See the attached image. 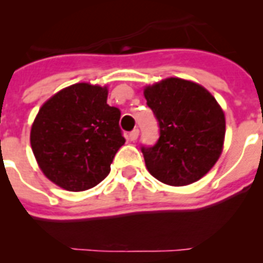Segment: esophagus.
Returning a JSON list of instances; mask_svg holds the SVG:
<instances>
[{"label":"esophagus","instance_id":"esophagus-1","mask_svg":"<svg viewBox=\"0 0 263 263\" xmlns=\"http://www.w3.org/2000/svg\"><path fill=\"white\" fill-rule=\"evenodd\" d=\"M138 136H139V130L138 129H134L133 132H130L129 136H127V137H129L130 141H136V139L138 138Z\"/></svg>","mask_w":263,"mask_h":263}]
</instances>
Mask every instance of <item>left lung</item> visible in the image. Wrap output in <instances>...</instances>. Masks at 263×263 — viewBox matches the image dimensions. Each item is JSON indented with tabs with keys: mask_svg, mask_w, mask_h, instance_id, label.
I'll use <instances>...</instances> for the list:
<instances>
[{
	"mask_svg": "<svg viewBox=\"0 0 263 263\" xmlns=\"http://www.w3.org/2000/svg\"><path fill=\"white\" fill-rule=\"evenodd\" d=\"M143 95L159 125L157 143L141 147L148 173L175 187L197 182L221 155V106L204 87L178 78L148 85Z\"/></svg>",
	"mask_w": 263,
	"mask_h": 263,
	"instance_id": "left-lung-1",
	"label": "left lung"
}]
</instances>
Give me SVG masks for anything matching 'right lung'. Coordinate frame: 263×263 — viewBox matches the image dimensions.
<instances>
[{"label":"right lung","mask_w":263,"mask_h":263,"mask_svg":"<svg viewBox=\"0 0 263 263\" xmlns=\"http://www.w3.org/2000/svg\"><path fill=\"white\" fill-rule=\"evenodd\" d=\"M106 99V87L78 83L48 99L34 120L30 142L36 162L67 191H85L104 180L125 143L120 109Z\"/></svg>","instance_id":"obj_1"}]
</instances>
